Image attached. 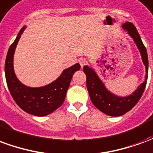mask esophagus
<instances>
[{"label":"esophagus","instance_id":"esophagus-1","mask_svg":"<svg viewBox=\"0 0 153 153\" xmlns=\"http://www.w3.org/2000/svg\"><path fill=\"white\" fill-rule=\"evenodd\" d=\"M79 61V64L80 65H81V67H83L84 65H86L87 64H88V60H87L86 58H81Z\"/></svg>","mask_w":153,"mask_h":153}]
</instances>
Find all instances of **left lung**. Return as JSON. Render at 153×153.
I'll use <instances>...</instances> for the list:
<instances>
[{"label":"left lung","instance_id":"left-lung-1","mask_svg":"<svg viewBox=\"0 0 153 153\" xmlns=\"http://www.w3.org/2000/svg\"><path fill=\"white\" fill-rule=\"evenodd\" d=\"M123 28L128 31V33L133 38L137 47L139 49L143 61L146 66V72L148 74V53L137 29L134 25L130 22H127L125 25H123ZM83 72L86 74L87 88L93 104L101 111L111 116H120L129 111L141 98L142 95L144 92L147 80H148V76H146L144 82L130 96L120 97L110 93L106 89L103 83L93 69L85 65L83 67Z\"/></svg>","mask_w":153,"mask_h":153}]
</instances>
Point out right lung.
Wrapping results in <instances>:
<instances>
[{
	"label": "right lung",
	"instance_id": "obj_1",
	"mask_svg": "<svg viewBox=\"0 0 153 153\" xmlns=\"http://www.w3.org/2000/svg\"><path fill=\"white\" fill-rule=\"evenodd\" d=\"M25 28L24 27L19 31L15 42L9 48L5 64V79L13 99L22 110L31 115L44 116L53 112L63 104L73 74L79 70L80 65L77 63L65 70L56 80L47 86H25L16 78L13 67L15 47Z\"/></svg>",
	"mask_w": 153,
	"mask_h": 153
}]
</instances>
